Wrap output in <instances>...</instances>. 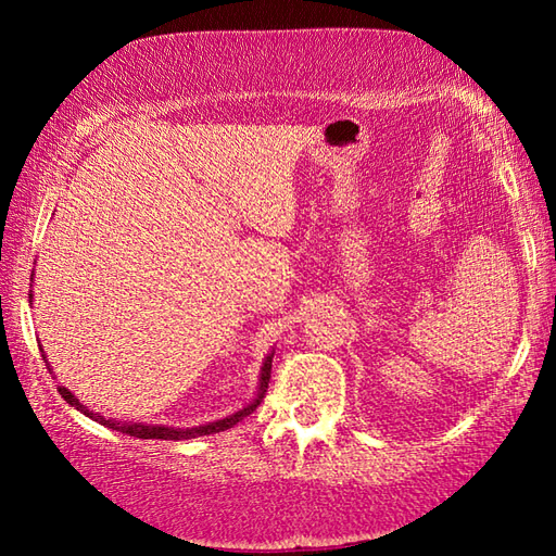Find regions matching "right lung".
Wrapping results in <instances>:
<instances>
[{
  "label": "right lung",
  "instance_id": "add662e5",
  "mask_svg": "<svg viewBox=\"0 0 556 556\" xmlns=\"http://www.w3.org/2000/svg\"><path fill=\"white\" fill-rule=\"evenodd\" d=\"M28 299H33L28 293ZM45 358V356H42ZM269 372H271V356H267L265 365H263V377H260V392L257 396L253 399V404H248L245 408H241L239 413H233V416L224 418V420H217V422H210V425H200V428H188V430H181V428H164V425H143V422H119V420H110L100 416V413H92L88 410V406H83L80 401L68 392L66 387H59V394L64 396L66 404L76 406L83 416H88L92 420H98L100 425H108V428L116 430V432H126L128 437H138V440H193V437H200V434H212V432H222V430H229L233 428L236 422L243 420L245 416H251V413L260 406V401H263L267 387H269Z\"/></svg>",
  "mask_w": 556,
  "mask_h": 556
}]
</instances>
